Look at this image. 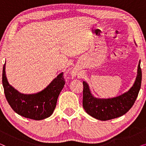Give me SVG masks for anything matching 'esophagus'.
Here are the masks:
<instances>
[{
    "instance_id": "esophagus-1",
    "label": "esophagus",
    "mask_w": 146,
    "mask_h": 146,
    "mask_svg": "<svg viewBox=\"0 0 146 146\" xmlns=\"http://www.w3.org/2000/svg\"><path fill=\"white\" fill-rule=\"evenodd\" d=\"M73 74H74V75H75V72H73Z\"/></svg>"
}]
</instances>
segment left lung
Instances as JSON below:
<instances>
[{
    "instance_id": "left-lung-1",
    "label": "left lung",
    "mask_w": 146,
    "mask_h": 146,
    "mask_svg": "<svg viewBox=\"0 0 146 146\" xmlns=\"http://www.w3.org/2000/svg\"><path fill=\"white\" fill-rule=\"evenodd\" d=\"M140 61L137 74L133 86L127 92L119 96L108 99L94 97L86 82H83V108L90 115L100 120H109L124 115L132 107L136 100L141 83Z\"/></svg>"
}]
</instances>
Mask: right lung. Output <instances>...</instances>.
<instances>
[{
    "instance_id": "add662e5",
    "label": "right lung",
    "mask_w": 146,
    "mask_h": 146,
    "mask_svg": "<svg viewBox=\"0 0 146 146\" xmlns=\"http://www.w3.org/2000/svg\"><path fill=\"white\" fill-rule=\"evenodd\" d=\"M64 84L62 72L42 91L34 94H24L9 84L5 74V64H4L3 85L6 98L16 113L27 118L40 120L50 116Z\"/></svg>"
}]
</instances>
